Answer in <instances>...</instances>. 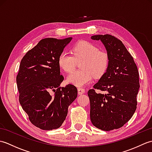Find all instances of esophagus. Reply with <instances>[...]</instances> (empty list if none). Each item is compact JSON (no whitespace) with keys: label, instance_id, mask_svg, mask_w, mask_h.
<instances>
[{"label":"esophagus","instance_id":"esophagus-1","mask_svg":"<svg viewBox=\"0 0 152 152\" xmlns=\"http://www.w3.org/2000/svg\"><path fill=\"white\" fill-rule=\"evenodd\" d=\"M78 92L79 95H82L85 93V89L82 88H78Z\"/></svg>","mask_w":152,"mask_h":152}]
</instances>
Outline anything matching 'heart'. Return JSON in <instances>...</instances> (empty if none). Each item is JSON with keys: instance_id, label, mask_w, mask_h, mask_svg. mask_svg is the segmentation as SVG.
Returning a JSON list of instances; mask_svg holds the SVG:
<instances>
[{"instance_id": "heart-1", "label": "heart", "mask_w": 152, "mask_h": 152, "mask_svg": "<svg viewBox=\"0 0 152 152\" xmlns=\"http://www.w3.org/2000/svg\"><path fill=\"white\" fill-rule=\"evenodd\" d=\"M73 56L63 51L58 57V64L66 72H71L75 69L77 62L82 61V70L70 74L67 82L82 87L91 82L94 76L96 78L102 76L107 70L109 57L104 51L88 41H80L72 48Z\"/></svg>"}]
</instances>
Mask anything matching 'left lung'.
<instances>
[{
  "label": "left lung",
  "mask_w": 152,
  "mask_h": 152,
  "mask_svg": "<svg viewBox=\"0 0 152 152\" xmlns=\"http://www.w3.org/2000/svg\"><path fill=\"white\" fill-rule=\"evenodd\" d=\"M101 40L109 57L107 70L88 91L90 119L93 125L102 131L123 127L137 109V96L140 88L139 74L133 57L122 42L110 34L94 35ZM95 89L105 91L97 94Z\"/></svg>",
  "instance_id": "obj_1"
}]
</instances>
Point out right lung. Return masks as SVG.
Returning <instances> with one entry per match:
<instances>
[{
  "mask_svg": "<svg viewBox=\"0 0 152 152\" xmlns=\"http://www.w3.org/2000/svg\"><path fill=\"white\" fill-rule=\"evenodd\" d=\"M72 39L44 38L21 61L16 77L19 101L30 121L42 130L60 127L78 95L73 85L60 87L64 77L58 57Z\"/></svg>",
  "mask_w": 152,
  "mask_h": 152,
  "instance_id": "obj_1",
  "label": "right lung"
}]
</instances>
